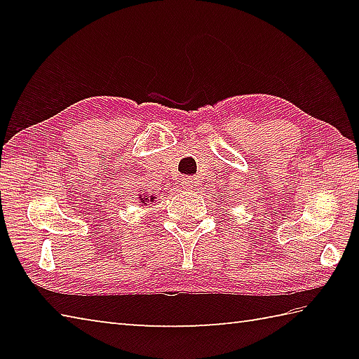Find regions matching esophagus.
<instances>
[{
	"instance_id": "esophagus-1",
	"label": "esophagus",
	"mask_w": 359,
	"mask_h": 359,
	"mask_svg": "<svg viewBox=\"0 0 359 359\" xmlns=\"http://www.w3.org/2000/svg\"><path fill=\"white\" fill-rule=\"evenodd\" d=\"M182 188H185V190H191L193 185H194V179L193 177H184L180 182Z\"/></svg>"
}]
</instances>
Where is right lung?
<instances>
[{"label":"right lung","instance_id":"1","mask_svg":"<svg viewBox=\"0 0 359 359\" xmlns=\"http://www.w3.org/2000/svg\"><path fill=\"white\" fill-rule=\"evenodd\" d=\"M154 196H150V201H154ZM145 201H149V199L147 198H145V196H141V203H145Z\"/></svg>","mask_w":359,"mask_h":359}]
</instances>
